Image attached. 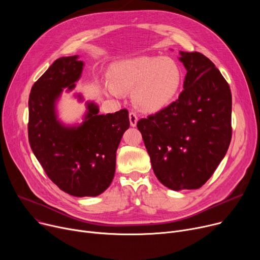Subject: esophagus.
<instances>
[{"mask_svg": "<svg viewBox=\"0 0 260 260\" xmlns=\"http://www.w3.org/2000/svg\"><path fill=\"white\" fill-rule=\"evenodd\" d=\"M129 123H131V126L135 127L136 125H137V122H138V118L137 116H136L135 113H129Z\"/></svg>", "mask_w": 260, "mask_h": 260, "instance_id": "esophagus-1", "label": "esophagus"}]
</instances>
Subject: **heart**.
Segmentation results:
<instances>
[{
  "instance_id": "obj_1",
  "label": "heart",
  "mask_w": 260,
  "mask_h": 260,
  "mask_svg": "<svg viewBox=\"0 0 260 260\" xmlns=\"http://www.w3.org/2000/svg\"><path fill=\"white\" fill-rule=\"evenodd\" d=\"M182 71L176 61L162 57H137L120 61L109 70V82L103 90L119 97L132 92L135 107L142 113L154 114L166 108L178 93Z\"/></svg>"
}]
</instances>
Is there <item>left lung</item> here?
<instances>
[{"mask_svg":"<svg viewBox=\"0 0 260 260\" xmlns=\"http://www.w3.org/2000/svg\"><path fill=\"white\" fill-rule=\"evenodd\" d=\"M179 53L187 73L178 100L137 123L156 177L173 190L201 187L232 138L228 82L202 53Z\"/></svg>","mask_w":260,"mask_h":260,"instance_id":"obj_1","label":"left lung"}]
</instances>
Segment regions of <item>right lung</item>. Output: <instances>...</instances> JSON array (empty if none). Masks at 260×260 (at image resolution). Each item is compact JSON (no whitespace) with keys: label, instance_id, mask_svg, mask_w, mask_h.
I'll list each match as a JSON object with an SVG mask.
<instances>
[{"label":"right lung","instance_id":"obj_1","mask_svg":"<svg viewBox=\"0 0 260 260\" xmlns=\"http://www.w3.org/2000/svg\"><path fill=\"white\" fill-rule=\"evenodd\" d=\"M83 66L79 56L59 58L34 84L28 139L40 165L60 189L76 197H94L113 181L117 148L129 120L126 109L100 115L94 102H86L80 124L66 125L59 120L57 103L64 88L76 87ZM76 97L83 101L80 93Z\"/></svg>","mask_w":260,"mask_h":260}]
</instances>
